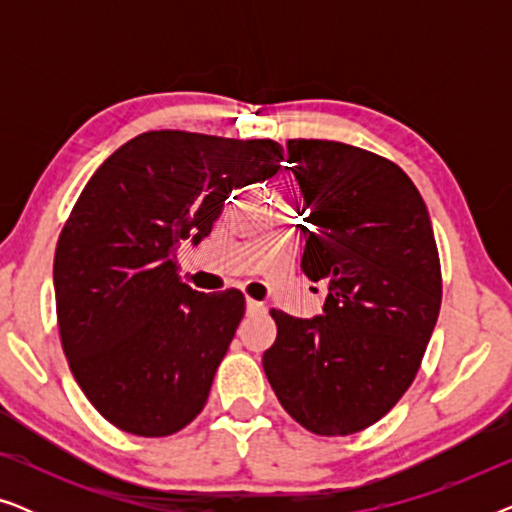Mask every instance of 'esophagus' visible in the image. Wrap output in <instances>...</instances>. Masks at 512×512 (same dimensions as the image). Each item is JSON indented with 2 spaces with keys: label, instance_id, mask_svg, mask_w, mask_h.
I'll return each instance as SVG.
<instances>
[{
  "label": "esophagus",
  "instance_id": "1",
  "mask_svg": "<svg viewBox=\"0 0 512 512\" xmlns=\"http://www.w3.org/2000/svg\"><path fill=\"white\" fill-rule=\"evenodd\" d=\"M265 312V305L258 303L254 298H247V314H263Z\"/></svg>",
  "mask_w": 512,
  "mask_h": 512
}]
</instances>
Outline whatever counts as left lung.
Instances as JSON below:
<instances>
[{"mask_svg":"<svg viewBox=\"0 0 512 512\" xmlns=\"http://www.w3.org/2000/svg\"><path fill=\"white\" fill-rule=\"evenodd\" d=\"M286 149L310 223L300 268L328 296L314 319L270 310L277 340L263 370L300 426L349 436L387 415L422 366L443 298L436 237L391 160L328 139Z\"/></svg>","mask_w":512,"mask_h":512,"instance_id":"1","label":"left lung"}]
</instances>
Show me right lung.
<instances>
[{
	"mask_svg": "<svg viewBox=\"0 0 512 512\" xmlns=\"http://www.w3.org/2000/svg\"><path fill=\"white\" fill-rule=\"evenodd\" d=\"M282 146L151 130L83 188L53 261L69 370L93 408L132 436H172L205 408L244 317L237 289L181 282L177 249L212 233L237 188L275 177Z\"/></svg>",
	"mask_w": 512,
	"mask_h": 512,
	"instance_id": "add662e5",
	"label": "right lung"
}]
</instances>
